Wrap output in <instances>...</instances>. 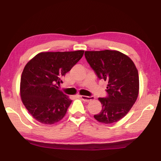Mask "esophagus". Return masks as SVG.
<instances>
[{
    "label": "esophagus",
    "instance_id": "obj_1",
    "mask_svg": "<svg viewBox=\"0 0 161 161\" xmlns=\"http://www.w3.org/2000/svg\"><path fill=\"white\" fill-rule=\"evenodd\" d=\"M80 98L84 102H90V101L94 99V97H87V96H80Z\"/></svg>",
    "mask_w": 161,
    "mask_h": 161
}]
</instances>
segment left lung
<instances>
[{
    "label": "left lung",
    "mask_w": 161,
    "mask_h": 161,
    "mask_svg": "<svg viewBox=\"0 0 161 161\" xmlns=\"http://www.w3.org/2000/svg\"><path fill=\"white\" fill-rule=\"evenodd\" d=\"M86 61L99 80L107 81V96L99 98L102 109L94 119L112 124L126 115L134 104L139 90L138 70L126 54L116 50L85 51Z\"/></svg>",
    "instance_id": "8db88e82"
}]
</instances>
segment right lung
<instances>
[{
    "instance_id": "obj_1",
    "label": "right lung",
    "mask_w": 161,
    "mask_h": 161,
    "mask_svg": "<svg viewBox=\"0 0 161 161\" xmlns=\"http://www.w3.org/2000/svg\"><path fill=\"white\" fill-rule=\"evenodd\" d=\"M84 52L41 53L27 63L21 76L20 97L37 121L50 125L65 116L72 101L58 86L63 83L62 77L80 60Z\"/></svg>"
}]
</instances>
